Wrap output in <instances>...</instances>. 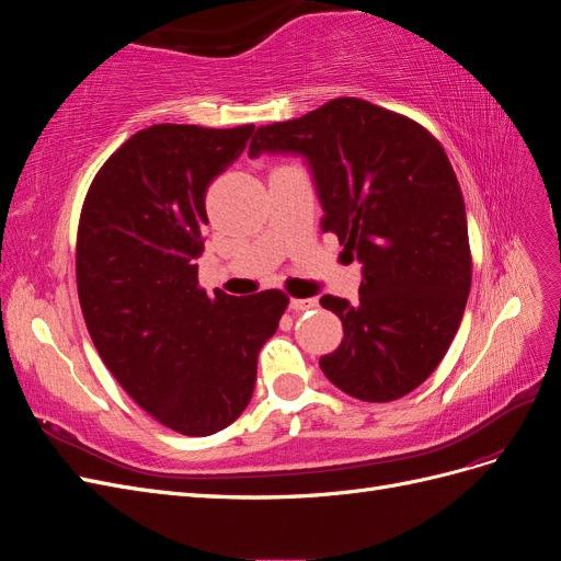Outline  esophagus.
Masks as SVG:
<instances>
[{
  "instance_id": "34e87169",
  "label": "esophagus",
  "mask_w": 561,
  "mask_h": 561,
  "mask_svg": "<svg viewBox=\"0 0 561 561\" xmlns=\"http://www.w3.org/2000/svg\"><path fill=\"white\" fill-rule=\"evenodd\" d=\"M318 307V299H290L293 311H311Z\"/></svg>"
}]
</instances>
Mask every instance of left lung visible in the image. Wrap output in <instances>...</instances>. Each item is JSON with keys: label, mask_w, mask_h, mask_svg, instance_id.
<instances>
[{"label": "left lung", "mask_w": 561, "mask_h": 561, "mask_svg": "<svg viewBox=\"0 0 561 561\" xmlns=\"http://www.w3.org/2000/svg\"><path fill=\"white\" fill-rule=\"evenodd\" d=\"M293 151L309 161L322 231L360 260V301L325 295L344 339L320 369L344 393L390 402L445 358L461 325L472 260L463 194L433 135L360 98H334L293 122L262 126L250 157Z\"/></svg>", "instance_id": "left-lung-1"}]
</instances>
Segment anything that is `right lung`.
<instances>
[{
  "label": "right lung",
  "mask_w": 561,
  "mask_h": 561,
  "mask_svg": "<svg viewBox=\"0 0 561 561\" xmlns=\"http://www.w3.org/2000/svg\"><path fill=\"white\" fill-rule=\"evenodd\" d=\"M252 130H138L100 168L79 217L77 293L100 358L149 416L192 437L243 414L260 348L290 301L198 285L206 192Z\"/></svg>",
  "instance_id": "right-lung-1"
}]
</instances>
